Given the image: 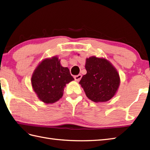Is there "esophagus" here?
Segmentation results:
<instances>
[{
    "label": "esophagus",
    "instance_id": "1",
    "mask_svg": "<svg viewBox=\"0 0 150 150\" xmlns=\"http://www.w3.org/2000/svg\"><path fill=\"white\" fill-rule=\"evenodd\" d=\"M81 78H82V75L81 74H79L78 75H75L74 76V79L76 81H79L81 79Z\"/></svg>",
    "mask_w": 150,
    "mask_h": 150
}]
</instances>
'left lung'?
I'll return each mask as SVG.
<instances>
[{"label":"left lung","mask_w":150,"mask_h":150,"mask_svg":"<svg viewBox=\"0 0 150 150\" xmlns=\"http://www.w3.org/2000/svg\"><path fill=\"white\" fill-rule=\"evenodd\" d=\"M87 74L79 83L87 97L95 102H105L115 95L119 88V74L109 61L95 56L86 59Z\"/></svg>","instance_id":"1"}]
</instances>
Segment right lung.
Masks as SVG:
<instances>
[{
    "label": "right lung",
    "instance_id": "1",
    "mask_svg": "<svg viewBox=\"0 0 150 150\" xmlns=\"http://www.w3.org/2000/svg\"><path fill=\"white\" fill-rule=\"evenodd\" d=\"M74 80L69 69L62 67L55 56L44 59L38 66L31 83L38 98L45 103H52L61 98L66 84Z\"/></svg>",
    "mask_w": 150,
    "mask_h": 150
}]
</instances>
